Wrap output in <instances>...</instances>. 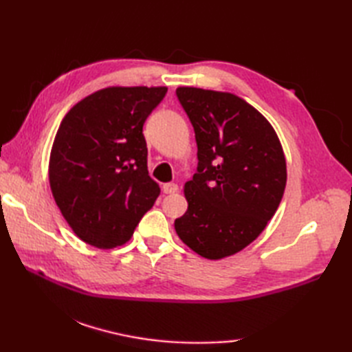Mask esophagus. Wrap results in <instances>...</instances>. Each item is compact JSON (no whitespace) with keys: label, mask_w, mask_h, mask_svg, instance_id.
Masks as SVG:
<instances>
[{"label":"esophagus","mask_w":352,"mask_h":352,"mask_svg":"<svg viewBox=\"0 0 352 352\" xmlns=\"http://www.w3.org/2000/svg\"><path fill=\"white\" fill-rule=\"evenodd\" d=\"M178 190V186L175 183H166L163 184V192L166 193V195H170V193H175Z\"/></svg>","instance_id":"1"}]
</instances>
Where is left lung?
<instances>
[{
  "mask_svg": "<svg viewBox=\"0 0 352 352\" xmlns=\"http://www.w3.org/2000/svg\"><path fill=\"white\" fill-rule=\"evenodd\" d=\"M195 131L198 166L184 184L188 210L178 237L201 257L218 260L256 241L278 208L287 172L281 144L266 118L227 92L178 87Z\"/></svg>",
  "mask_w": 352,
  "mask_h": 352,
  "instance_id": "1",
  "label": "left lung"
}]
</instances>
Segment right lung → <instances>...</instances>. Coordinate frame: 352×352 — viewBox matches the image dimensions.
<instances>
[{"instance_id": "right-lung-1", "label": "right lung", "mask_w": 352, "mask_h": 352, "mask_svg": "<svg viewBox=\"0 0 352 352\" xmlns=\"http://www.w3.org/2000/svg\"><path fill=\"white\" fill-rule=\"evenodd\" d=\"M166 87H106L74 106L50 157L57 207L81 241L101 250L130 241L160 188L148 175L144 124Z\"/></svg>"}]
</instances>
